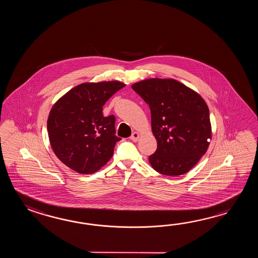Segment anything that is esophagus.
Listing matches in <instances>:
<instances>
[{
  "mask_svg": "<svg viewBox=\"0 0 258 258\" xmlns=\"http://www.w3.org/2000/svg\"><path fill=\"white\" fill-rule=\"evenodd\" d=\"M139 137H140V136H139V134H138L137 132H134V133L132 134V136L130 138H131L132 141H134V142H137V141H138V139H139Z\"/></svg>",
  "mask_w": 258,
  "mask_h": 258,
  "instance_id": "esophagus-1",
  "label": "esophagus"
}]
</instances>
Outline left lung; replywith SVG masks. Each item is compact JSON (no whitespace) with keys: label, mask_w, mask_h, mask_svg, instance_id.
<instances>
[{"label":"left lung","mask_w":258,"mask_h":258,"mask_svg":"<svg viewBox=\"0 0 258 258\" xmlns=\"http://www.w3.org/2000/svg\"><path fill=\"white\" fill-rule=\"evenodd\" d=\"M132 88L149 106L151 128L158 143L148 160L167 176L182 175L206 154L212 137L208 105L175 79L150 78Z\"/></svg>","instance_id":"1"}]
</instances>
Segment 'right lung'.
Wrapping results in <instances>:
<instances>
[{"label": "right lung", "mask_w": 258, "mask_h": 258, "mask_svg": "<svg viewBox=\"0 0 258 258\" xmlns=\"http://www.w3.org/2000/svg\"><path fill=\"white\" fill-rule=\"evenodd\" d=\"M120 81L83 83L58 99L47 121L49 143L60 161L81 174L100 170L112 157L115 117H104L102 106L118 90Z\"/></svg>", "instance_id": "add662e5"}]
</instances>
